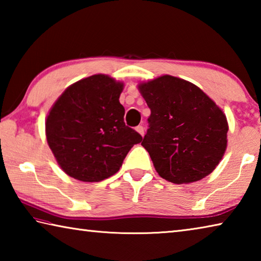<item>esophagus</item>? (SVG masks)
<instances>
[{"label":"esophagus","mask_w":261,"mask_h":261,"mask_svg":"<svg viewBox=\"0 0 261 261\" xmlns=\"http://www.w3.org/2000/svg\"><path fill=\"white\" fill-rule=\"evenodd\" d=\"M136 130H137V132H139V134L141 135V136H144V134H145V129H144V126L143 125H138L136 127Z\"/></svg>","instance_id":"obj_1"}]
</instances>
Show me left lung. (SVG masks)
Returning <instances> with one entry per match:
<instances>
[{"label":"left lung","mask_w":261,"mask_h":261,"mask_svg":"<svg viewBox=\"0 0 261 261\" xmlns=\"http://www.w3.org/2000/svg\"><path fill=\"white\" fill-rule=\"evenodd\" d=\"M139 90L151 109L141 145L158 174L175 184L211 174L227 147L222 110L199 87L168 74L140 84Z\"/></svg>","instance_id":"1"}]
</instances>
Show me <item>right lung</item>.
Masks as SVG:
<instances>
[{"label": "right lung", "instance_id": "1", "mask_svg": "<svg viewBox=\"0 0 261 261\" xmlns=\"http://www.w3.org/2000/svg\"><path fill=\"white\" fill-rule=\"evenodd\" d=\"M123 84L105 74L82 79L63 92L46 121L48 145L71 177L100 182L120 170L132 146L143 140L124 123Z\"/></svg>", "mask_w": 261, "mask_h": 261}]
</instances>
